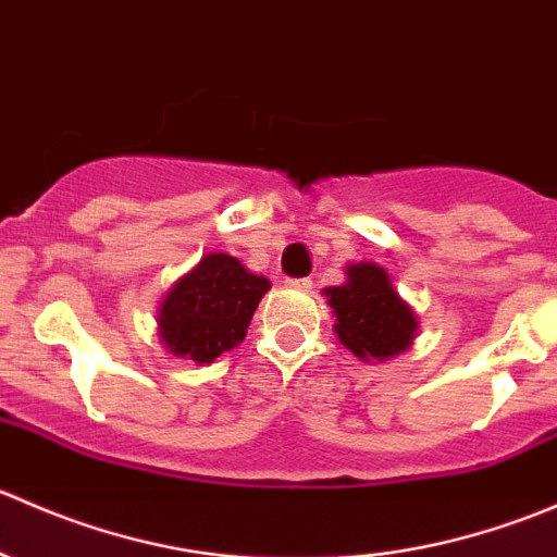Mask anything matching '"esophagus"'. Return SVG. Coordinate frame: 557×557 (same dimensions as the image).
Here are the masks:
<instances>
[{
	"label": "esophagus",
	"mask_w": 557,
	"mask_h": 557,
	"mask_svg": "<svg viewBox=\"0 0 557 557\" xmlns=\"http://www.w3.org/2000/svg\"><path fill=\"white\" fill-rule=\"evenodd\" d=\"M285 285L294 290H310L312 288V280L310 277H288L285 280Z\"/></svg>",
	"instance_id": "1"
}]
</instances>
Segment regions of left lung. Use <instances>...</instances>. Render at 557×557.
I'll return each instance as SVG.
<instances>
[{
  "instance_id": "1",
  "label": "left lung",
  "mask_w": 557,
  "mask_h": 557,
  "mask_svg": "<svg viewBox=\"0 0 557 557\" xmlns=\"http://www.w3.org/2000/svg\"><path fill=\"white\" fill-rule=\"evenodd\" d=\"M325 296L336 314V336L352 356L385 361L412 345L414 314L377 263L347 267V283L325 288Z\"/></svg>"
}]
</instances>
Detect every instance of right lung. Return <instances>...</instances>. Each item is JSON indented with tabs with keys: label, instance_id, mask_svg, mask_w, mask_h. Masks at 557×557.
<instances>
[{
	"label": "right lung",
	"instance_id": "obj_1",
	"mask_svg": "<svg viewBox=\"0 0 557 557\" xmlns=\"http://www.w3.org/2000/svg\"><path fill=\"white\" fill-rule=\"evenodd\" d=\"M269 280L250 274L226 252H210L161 305V339L177 358L212 363L245 339Z\"/></svg>",
	"mask_w": 557,
	"mask_h": 557
}]
</instances>
